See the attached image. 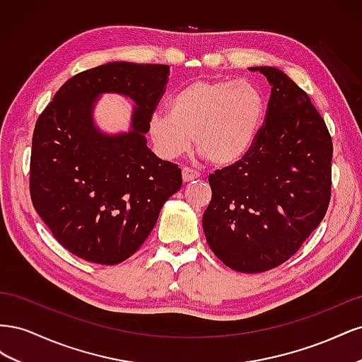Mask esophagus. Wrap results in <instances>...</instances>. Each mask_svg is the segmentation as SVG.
Wrapping results in <instances>:
<instances>
[{
    "label": "esophagus",
    "mask_w": 362,
    "mask_h": 362,
    "mask_svg": "<svg viewBox=\"0 0 362 362\" xmlns=\"http://www.w3.org/2000/svg\"><path fill=\"white\" fill-rule=\"evenodd\" d=\"M199 177H201V173L198 170L190 169V168H182V180H184V182L198 180Z\"/></svg>",
    "instance_id": "esophagus-1"
}]
</instances>
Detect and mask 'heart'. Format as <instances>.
<instances>
[{"label": "heart", "mask_w": 362, "mask_h": 362, "mask_svg": "<svg viewBox=\"0 0 362 362\" xmlns=\"http://www.w3.org/2000/svg\"><path fill=\"white\" fill-rule=\"evenodd\" d=\"M264 98L247 80H196L152 113L148 134L164 160L184 156L194 144L217 166L242 160L254 146L264 119Z\"/></svg>", "instance_id": "heart-1"}]
</instances>
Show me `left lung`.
Returning a JSON list of instances; mask_svg holds the SVG:
<instances>
[{
    "label": "left lung",
    "instance_id": "8db88e82",
    "mask_svg": "<svg viewBox=\"0 0 362 362\" xmlns=\"http://www.w3.org/2000/svg\"><path fill=\"white\" fill-rule=\"evenodd\" d=\"M258 71L272 93L254 146L208 177L202 217L208 246L229 269L259 273L291 258L331 201L332 139L310 96L272 66Z\"/></svg>",
    "mask_w": 362,
    "mask_h": 362
}]
</instances>
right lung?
<instances>
[{
  "label": "right lung",
  "instance_id": "obj_1",
  "mask_svg": "<svg viewBox=\"0 0 362 362\" xmlns=\"http://www.w3.org/2000/svg\"><path fill=\"white\" fill-rule=\"evenodd\" d=\"M168 64L112 62L74 75L37 119L30 158L35 210L71 254L113 266L129 258L182 185L178 164L146 146L148 122L166 90ZM101 93L136 103L128 134L93 124Z\"/></svg>",
  "mask_w": 362,
  "mask_h": 362
}]
</instances>
